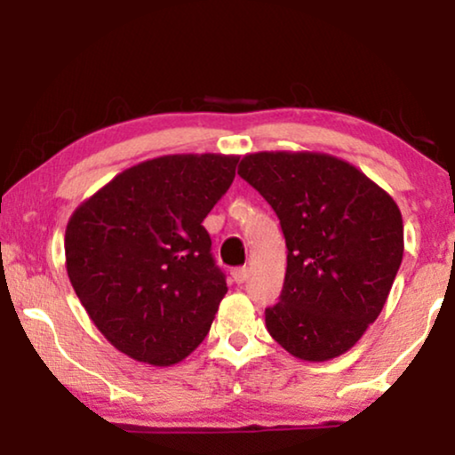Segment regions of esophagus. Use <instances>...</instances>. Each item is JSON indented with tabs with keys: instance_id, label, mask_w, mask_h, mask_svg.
Returning <instances> with one entry per match:
<instances>
[{
	"instance_id": "34e87169",
	"label": "esophagus",
	"mask_w": 455,
	"mask_h": 455,
	"mask_svg": "<svg viewBox=\"0 0 455 455\" xmlns=\"http://www.w3.org/2000/svg\"><path fill=\"white\" fill-rule=\"evenodd\" d=\"M232 277L235 283H244L248 279V267H235V269L232 271Z\"/></svg>"
}]
</instances>
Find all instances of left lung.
I'll return each instance as SVG.
<instances>
[{"instance_id":"1","label":"left lung","mask_w":455,"mask_h":455,"mask_svg":"<svg viewBox=\"0 0 455 455\" xmlns=\"http://www.w3.org/2000/svg\"><path fill=\"white\" fill-rule=\"evenodd\" d=\"M238 173L275 211L288 246L282 296L265 310L267 331L300 360L341 356L377 321L400 269L395 201L327 153H252Z\"/></svg>"}]
</instances>
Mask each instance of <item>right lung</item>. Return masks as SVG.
Listing matches in <instances>:
<instances>
[{"instance_id": "add662e5", "label": "right lung", "mask_w": 455, "mask_h": 455, "mask_svg": "<svg viewBox=\"0 0 455 455\" xmlns=\"http://www.w3.org/2000/svg\"><path fill=\"white\" fill-rule=\"evenodd\" d=\"M238 155H164L128 167L74 211L68 277L116 350L172 366L207 338L226 275L204 217L234 182Z\"/></svg>"}]
</instances>
